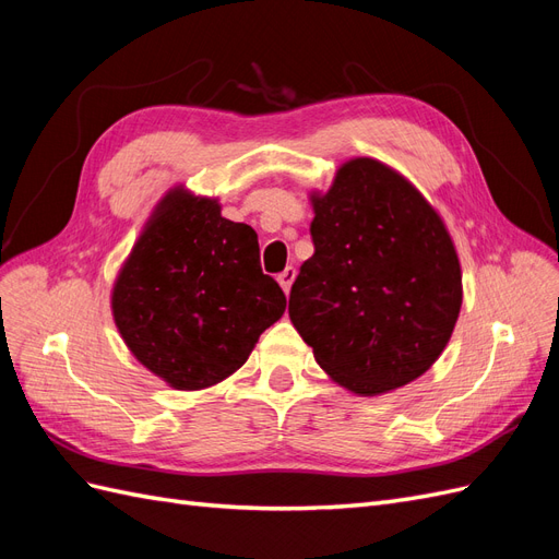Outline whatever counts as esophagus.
Returning a JSON list of instances; mask_svg holds the SVG:
<instances>
[{"label":"esophagus","mask_w":559,"mask_h":559,"mask_svg":"<svg viewBox=\"0 0 559 559\" xmlns=\"http://www.w3.org/2000/svg\"><path fill=\"white\" fill-rule=\"evenodd\" d=\"M294 280H296V267H284L282 273L277 275V282H280V286L284 289V294H289L292 292V284H294Z\"/></svg>","instance_id":"34e87169"}]
</instances>
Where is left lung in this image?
Returning <instances> with one entry per match:
<instances>
[{"label":"left lung","mask_w":559,"mask_h":559,"mask_svg":"<svg viewBox=\"0 0 559 559\" xmlns=\"http://www.w3.org/2000/svg\"><path fill=\"white\" fill-rule=\"evenodd\" d=\"M314 253L289 317L331 380L359 396L413 382L441 357L462 308V267L443 218L376 158L341 165L312 193Z\"/></svg>","instance_id":"obj_1"}]
</instances>
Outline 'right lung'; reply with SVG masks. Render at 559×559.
Returning <instances> with one entry per match:
<instances>
[{"mask_svg":"<svg viewBox=\"0 0 559 559\" xmlns=\"http://www.w3.org/2000/svg\"><path fill=\"white\" fill-rule=\"evenodd\" d=\"M284 308L280 284L261 270L257 230L183 186L158 202L111 292L134 359L183 392L233 376Z\"/></svg>","mask_w":559,"mask_h":559,"instance_id":"obj_1","label":"right lung"}]
</instances>
